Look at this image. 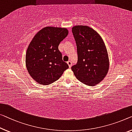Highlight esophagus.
Masks as SVG:
<instances>
[{"mask_svg":"<svg viewBox=\"0 0 132 132\" xmlns=\"http://www.w3.org/2000/svg\"><path fill=\"white\" fill-rule=\"evenodd\" d=\"M67 63H68V64L69 67V68H71V66H72V64L71 61H68V62H67Z\"/></svg>","mask_w":132,"mask_h":132,"instance_id":"1","label":"esophagus"}]
</instances>
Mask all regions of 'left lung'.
<instances>
[{"label": "left lung", "instance_id": "1", "mask_svg": "<svg viewBox=\"0 0 132 132\" xmlns=\"http://www.w3.org/2000/svg\"><path fill=\"white\" fill-rule=\"evenodd\" d=\"M77 47L78 62L72 67L75 76L86 85L99 84L109 71V60L103 40L88 26L77 25L72 29Z\"/></svg>", "mask_w": 132, "mask_h": 132}]
</instances>
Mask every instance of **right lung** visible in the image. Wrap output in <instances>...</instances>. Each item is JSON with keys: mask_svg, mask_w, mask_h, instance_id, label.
I'll list each match as a JSON object with an SVG mask.
<instances>
[{"mask_svg": "<svg viewBox=\"0 0 132 132\" xmlns=\"http://www.w3.org/2000/svg\"><path fill=\"white\" fill-rule=\"evenodd\" d=\"M68 34L66 28L47 27L32 38L27 48L25 62L29 74L37 82L44 85L52 84L69 68L58 48Z\"/></svg>", "mask_w": 132, "mask_h": 132, "instance_id": "1", "label": "right lung"}]
</instances>
